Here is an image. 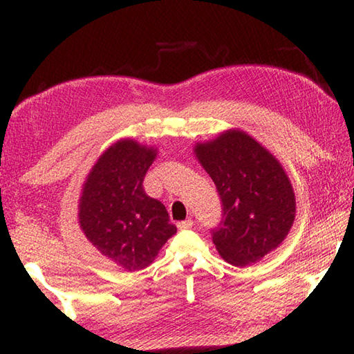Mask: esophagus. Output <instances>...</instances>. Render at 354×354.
<instances>
[{"label": "esophagus", "instance_id": "obj_1", "mask_svg": "<svg viewBox=\"0 0 354 354\" xmlns=\"http://www.w3.org/2000/svg\"><path fill=\"white\" fill-rule=\"evenodd\" d=\"M192 226H194V220H192V218L178 221V227H179V230H190Z\"/></svg>", "mask_w": 354, "mask_h": 354}]
</instances>
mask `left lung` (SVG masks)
Returning a JSON list of instances; mask_svg holds the SVG:
<instances>
[{
	"mask_svg": "<svg viewBox=\"0 0 354 354\" xmlns=\"http://www.w3.org/2000/svg\"><path fill=\"white\" fill-rule=\"evenodd\" d=\"M196 158L217 187L221 220L212 242L226 262L247 267L284 241L295 218V195L283 167L243 131L198 143Z\"/></svg>",
	"mask_w": 354,
	"mask_h": 354,
	"instance_id": "obj_1",
	"label": "left lung"
}]
</instances>
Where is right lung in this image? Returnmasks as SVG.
<instances>
[{"label":"right lung","mask_w":354,"mask_h":354,"mask_svg":"<svg viewBox=\"0 0 354 354\" xmlns=\"http://www.w3.org/2000/svg\"><path fill=\"white\" fill-rule=\"evenodd\" d=\"M156 149L120 140L101 154L80 200L84 234L101 254L129 272L148 267L176 232L162 203L143 189Z\"/></svg>","instance_id":"1"}]
</instances>
